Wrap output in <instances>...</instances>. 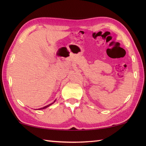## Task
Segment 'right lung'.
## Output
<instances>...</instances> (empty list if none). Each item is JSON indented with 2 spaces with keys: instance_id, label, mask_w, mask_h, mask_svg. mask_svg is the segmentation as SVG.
<instances>
[{
  "instance_id": "right-lung-1",
  "label": "right lung",
  "mask_w": 146,
  "mask_h": 146,
  "mask_svg": "<svg viewBox=\"0 0 146 146\" xmlns=\"http://www.w3.org/2000/svg\"><path fill=\"white\" fill-rule=\"evenodd\" d=\"M55 102H56V100L53 102V103H52V104H49V105H46V106H45V107H42V108H39V110H42V109H44V108H46L47 107L50 106V105H51L52 104H53Z\"/></svg>"
}]
</instances>
